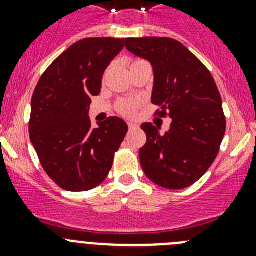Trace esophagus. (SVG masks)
<instances>
[{
    "mask_svg": "<svg viewBox=\"0 0 256 256\" xmlns=\"http://www.w3.org/2000/svg\"><path fill=\"white\" fill-rule=\"evenodd\" d=\"M128 128H130V130H137V128H138V124L132 123V122H128Z\"/></svg>",
    "mask_w": 256,
    "mask_h": 256,
    "instance_id": "34e87169",
    "label": "esophagus"
}]
</instances>
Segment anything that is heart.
Returning <instances> with one entry per match:
<instances>
[{
  "label": "heart",
  "instance_id": "heart-1",
  "mask_svg": "<svg viewBox=\"0 0 256 256\" xmlns=\"http://www.w3.org/2000/svg\"><path fill=\"white\" fill-rule=\"evenodd\" d=\"M141 62H144V61H133L132 64H130V66L141 64ZM138 105L140 102L136 100H123L118 104V112H120V114L126 115V116H130V115L134 114V112L137 110Z\"/></svg>",
  "mask_w": 256,
  "mask_h": 256
}]
</instances>
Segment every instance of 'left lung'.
<instances>
[{
    "mask_svg": "<svg viewBox=\"0 0 256 256\" xmlns=\"http://www.w3.org/2000/svg\"><path fill=\"white\" fill-rule=\"evenodd\" d=\"M126 48L154 70L151 101L168 112V132L144 123L146 144L140 150L144 174L169 190L198 182L218 155L226 132L220 94L205 65L180 42L165 37L126 38Z\"/></svg>",
    "mask_w": 256,
    "mask_h": 256,
    "instance_id": "left-lung-1",
    "label": "left lung"
}]
</instances>
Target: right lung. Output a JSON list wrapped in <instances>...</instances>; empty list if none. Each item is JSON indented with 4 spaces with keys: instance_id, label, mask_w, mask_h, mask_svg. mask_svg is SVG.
I'll return each instance as SVG.
<instances>
[{
    "instance_id": "add662e5",
    "label": "right lung",
    "mask_w": 256,
    "mask_h": 256,
    "mask_svg": "<svg viewBox=\"0 0 256 256\" xmlns=\"http://www.w3.org/2000/svg\"><path fill=\"white\" fill-rule=\"evenodd\" d=\"M124 40L84 38L69 47L40 76L32 97L29 136L44 172L62 190L88 191L105 180L128 130L110 116L92 128L91 98L123 50Z\"/></svg>"
}]
</instances>
